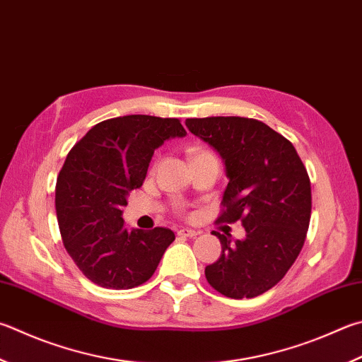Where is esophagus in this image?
<instances>
[{
  "mask_svg": "<svg viewBox=\"0 0 362 362\" xmlns=\"http://www.w3.org/2000/svg\"><path fill=\"white\" fill-rule=\"evenodd\" d=\"M198 234L199 233L194 231V229H192V228H182L177 231V235H182V238H196Z\"/></svg>",
  "mask_w": 362,
  "mask_h": 362,
  "instance_id": "34e87169",
  "label": "esophagus"
}]
</instances>
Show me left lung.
<instances>
[{
    "mask_svg": "<svg viewBox=\"0 0 362 362\" xmlns=\"http://www.w3.org/2000/svg\"><path fill=\"white\" fill-rule=\"evenodd\" d=\"M185 123L225 161L229 182L216 223L240 220L247 233L233 244L214 231L221 255L206 267V279L226 298H256L285 277L305 242L312 212L307 169L286 137L255 118L206 117Z\"/></svg>",
    "mask_w": 362,
    "mask_h": 362,
    "instance_id": "1",
    "label": "left lung"
}]
</instances>
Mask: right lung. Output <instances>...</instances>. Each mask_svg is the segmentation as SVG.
Wrapping results in <instances>:
<instances>
[{
    "mask_svg": "<svg viewBox=\"0 0 362 362\" xmlns=\"http://www.w3.org/2000/svg\"><path fill=\"white\" fill-rule=\"evenodd\" d=\"M185 134L179 118L124 115L95 124L71 148L57 179V220L64 248L93 284L131 290L156 271L174 233L128 231L122 209L142 187L155 148Z\"/></svg>",
    "mask_w": 362,
    "mask_h": 362,
    "instance_id": "obj_1",
    "label": "right lung"
}]
</instances>
